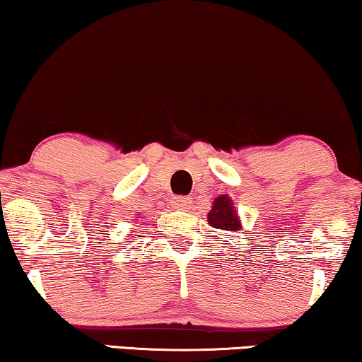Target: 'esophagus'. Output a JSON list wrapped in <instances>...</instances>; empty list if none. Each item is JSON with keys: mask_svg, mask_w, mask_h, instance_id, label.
<instances>
[{"mask_svg": "<svg viewBox=\"0 0 362 362\" xmlns=\"http://www.w3.org/2000/svg\"><path fill=\"white\" fill-rule=\"evenodd\" d=\"M191 204V197H175V201H173V207H175L176 211H187Z\"/></svg>", "mask_w": 362, "mask_h": 362, "instance_id": "34e87169", "label": "esophagus"}]
</instances>
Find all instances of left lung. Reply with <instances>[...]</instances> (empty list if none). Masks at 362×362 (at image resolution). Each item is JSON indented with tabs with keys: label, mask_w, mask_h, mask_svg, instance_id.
Listing matches in <instances>:
<instances>
[{
	"label": "left lung",
	"mask_w": 362,
	"mask_h": 362,
	"mask_svg": "<svg viewBox=\"0 0 362 362\" xmlns=\"http://www.w3.org/2000/svg\"><path fill=\"white\" fill-rule=\"evenodd\" d=\"M207 222H209L211 227L214 229H222V230H240V217L237 214L234 201L230 199L229 194H221L216 197L214 202H212V207L207 214Z\"/></svg>",
	"instance_id": "obj_1"
}]
</instances>
